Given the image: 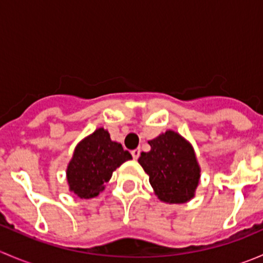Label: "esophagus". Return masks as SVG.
Returning <instances> with one entry per match:
<instances>
[{
  "mask_svg": "<svg viewBox=\"0 0 263 263\" xmlns=\"http://www.w3.org/2000/svg\"><path fill=\"white\" fill-rule=\"evenodd\" d=\"M131 154H132V158H134L135 160H137L140 156V148H135V150L131 151Z\"/></svg>",
  "mask_w": 263,
  "mask_h": 263,
  "instance_id": "obj_1",
  "label": "esophagus"
}]
</instances>
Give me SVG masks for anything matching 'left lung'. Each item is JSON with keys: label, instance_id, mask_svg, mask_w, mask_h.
I'll use <instances>...</instances> for the list:
<instances>
[{"label": "left lung", "instance_id": "8db88e82", "mask_svg": "<svg viewBox=\"0 0 263 263\" xmlns=\"http://www.w3.org/2000/svg\"><path fill=\"white\" fill-rule=\"evenodd\" d=\"M151 150L141 153L140 165L158 198L166 203H184L195 197L201 169L192 145L174 131L148 141Z\"/></svg>", "mask_w": 263, "mask_h": 263}]
</instances>
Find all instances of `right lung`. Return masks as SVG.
<instances>
[{"label": "right lung", "mask_w": 263, "mask_h": 263, "mask_svg": "<svg viewBox=\"0 0 263 263\" xmlns=\"http://www.w3.org/2000/svg\"><path fill=\"white\" fill-rule=\"evenodd\" d=\"M129 159L131 154L112 141L107 129H95L79 142L68 163L66 174L70 191L80 198L97 197L113 172Z\"/></svg>", "instance_id": "1"}]
</instances>
